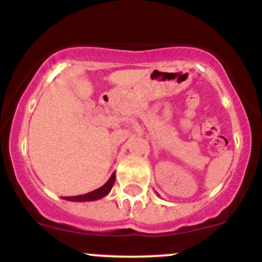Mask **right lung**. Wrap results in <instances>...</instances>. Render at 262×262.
<instances>
[{"instance_id":"right-lung-1","label":"right lung","mask_w":262,"mask_h":262,"mask_svg":"<svg viewBox=\"0 0 262 262\" xmlns=\"http://www.w3.org/2000/svg\"><path fill=\"white\" fill-rule=\"evenodd\" d=\"M114 180H116V173H112V176L110 177V180L104 183L103 186H101L100 188L95 189V191L89 192L86 194H80V196H73V197H64L66 201H71V202H91V201H97L107 196L111 192V189L113 187Z\"/></svg>"}]
</instances>
